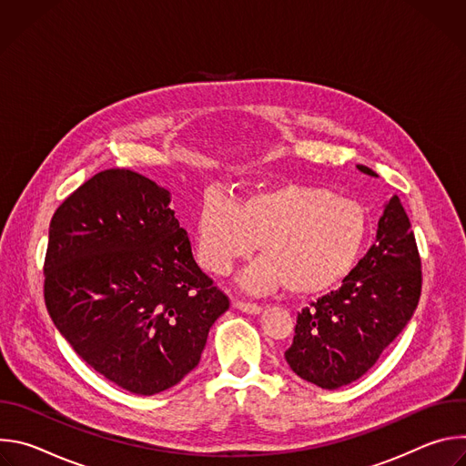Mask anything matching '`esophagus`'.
I'll list each match as a JSON object with an SVG mask.
<instances>
[{
	"label": "esophagus",
	"mask_w": 466,
	"mask_h": 466,
	"mask_svg": "<svg viewBox=\"0 0 466 466\" xmlns=\"http://www.w3.org/2000/svg\"><path fill=\"white\" fill-rule=\"evenodd\" d=\"M234 308L243 311V313H248V315H258L261 313V306L258 304H252V302H243V300H236L234 302Z\"/></svg>",
	"instance_id": "34e87169"
}]
</instances>
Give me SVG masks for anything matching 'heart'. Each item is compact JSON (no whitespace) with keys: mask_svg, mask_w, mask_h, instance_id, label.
<instances>
[{"mask_svg":"<svg viewBox=\"0 0 466 466\" xmlns=\"http://www.w3.org/2000/svg\"><path fill=\"white\" fill-rule=\"evenodd\" d=\"M370 230L367 208L326 187L280 184L254 189L236 201L205 195L195 221L197 258L214 275H227L256 245L263 252L239 282L248 293L288 284L297 295L338 286L363 252Z\"/></svg>","mask_w":466,"mask_h":466,"instance_id":"b5f03b06","label":"heart"}]
</instances>
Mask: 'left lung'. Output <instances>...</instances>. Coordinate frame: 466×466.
Returning a JSON list of instances; mask_svg holds the SVG:
<instances>
[{
  "label": "left lung",
  "mask_w": 466,
  "mask_h": 466,
  "mask_svg": "<svg viewBox=\"0 0 466 466\" xmlns=\"http://www.w3.org/2000/svg\"><path fill=\"white\" fill-rule=\"evenodd\" d=\"M361 173L378 177L358 164ZM422 288L420 258L398 195L383 203L374 245L341 288L304 308L284 358L302 380L339 389L361 378L413 317Z\"/></svg>",
  "instance_id": "1"
}]
</instances>
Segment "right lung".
Returning <instances> with one entry per match:
<instances>
[{
	"label": "right lung",
	"instance_id": "obj_1",
	"mask_svg": "<svg viewBox=\"0 0 466 466\" xmlns=\"http://www.w3.org/2000/svg\"><path fill=\"white\" fill-rule=\"evenodd\" d=\"M171 193L106 169L56 208L44 265L47 311L72 349L121 389L151 396L201 360L228 299L201 271Z\"/></svg>",
	"mask_w": 466,
	"mask_h": 466
}]
</instances>
